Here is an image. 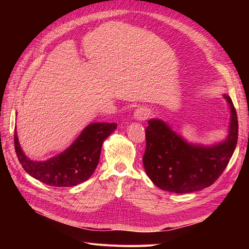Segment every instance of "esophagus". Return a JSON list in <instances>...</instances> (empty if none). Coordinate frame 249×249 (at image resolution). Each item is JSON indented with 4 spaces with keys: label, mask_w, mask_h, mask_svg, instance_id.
<instances>
[{
    "label": "esophagus",
    "mask_w": 249,
    "mask_h": 249,
    "mask_svg": "<svg viewBox=\"0 0 249 249\" xmlns=\"http://www.w3.org/2000/svg\"><path fill=\"white\" fill-rule=\"evenodd\" d=\"M150 114V110L148 108H139L135 111V117L138 120H145Z\"/></svg>",
    "instance_id": "esophagus-1"
}]
</instances>
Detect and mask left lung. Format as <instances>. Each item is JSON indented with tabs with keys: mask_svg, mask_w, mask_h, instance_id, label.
Here are the masks:
<instances>
[{
	"mask_svg": "<svg viewBox=\"0 0 249 249\" xmlns=\"http://www.w3.org/2000/svg\"><path fill=\"white\" fill-rule=\"evenodd\" d=\"M230 134L211 147L188 144L162 120H148L143 165L152 182L163 190L191 193L214 184L227 168L238 140V117L229 95Z\"/></svg>",
	"mask_w": 249,
	"mask_h": 249,
	"instance_id": "8db88e82",
	"label": "left lung"
}]
</instances>
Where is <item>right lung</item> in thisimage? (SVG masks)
Segmentation results:
<instances>
[{"instance_id": "1", "label": "right lung", "mask_w": 249, "mask_h": 249, "mask_svg": "<svg viewBox=\"0 0 249 249\" xmlns=\"http://www.w3.org/2000/svg\"><path fill=\"white\" fill-rule=\"evenodd\" d=\"M116 126L114 123L90 124L65 152L42 162L30 160L22 153L17 132L14 148L22 168L34 178L49 186L72 187L92 176L100 160L103 142Z\"/></svg>"}]
</instances>
